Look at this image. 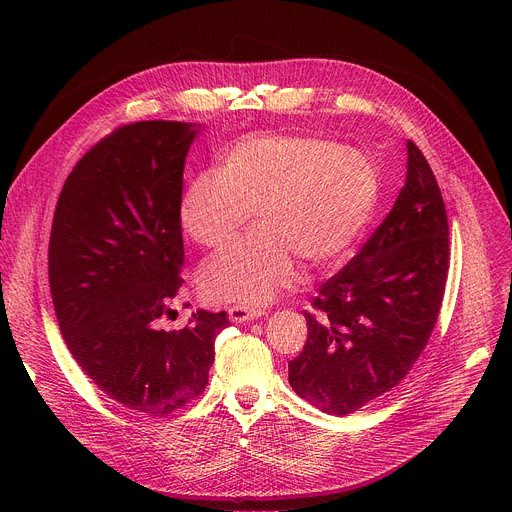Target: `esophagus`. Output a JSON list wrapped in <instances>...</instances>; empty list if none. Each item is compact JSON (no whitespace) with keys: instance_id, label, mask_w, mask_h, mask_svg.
<instances>
[{"instance_id":"1","label":"esophagus","mask_w":512,"mask_h":512,"mask_svg":"<svg viewBox=\"0 0 512 512\" xmlns=\"http://www.w3.org/2000/svg\"><path fill=\"white\" fill-rule=\"evenodd\" d=\"M261 314H265V310H261V308H253V306H245V304H233L231 308H229V318L233 320V322H249V320H253V318H259Z\"/></svg>"}]
</instances>
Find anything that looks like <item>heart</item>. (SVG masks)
Instances as JSON below:
<instances>
[{
  "label": "heart",
  "mask_w": 512,
  "mask_h": 512,
  "mask_svg": "<svg viewBox=\"0 0 512 512\" xmlns=\"http://www.w3.org/2000/svg\"><path fill=\"white\" fill-rule=\"evenodd\" d=\"M381 198L377 164L318 135L259 133L237 139L223 164L196 174L180 198V225L204 249L257 231L200 271L204 296L257 306L298 275L336 263L371 223Z\"/></svg>",
  "instance_id": "1"
}]
</instances>
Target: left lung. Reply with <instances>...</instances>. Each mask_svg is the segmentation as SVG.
<instances>
[{
	"mask_svg": "<svg viewBox=\"0 0 512 512\" xmlns=\"http://www.w3.org/2000/svg\"><path fill=\"white\" fill-rule=\"evenodd\" d=\"M450 229L435 176L407 141V178L391 212L304 312L308 340L289 385L330 415H348L397 387L440 314Z\"/></svg>",
	"mask_w": 512,
	"mask_h": 512,
	"instance_id": "8db88e82",
	"label": "left lung"
}]
</instances>
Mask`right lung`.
Wrapping results in <instances>:
<instances>
[{"mask_svg":"<svg viewBox=\"0 0 512 512\" xmlns=\"http://www.w3.org/2000/svg\"><path fill=\"white\" fill-rule=\"evenodd\" d=\"M196 129L137 121L105 135L72 168L56 202L48 281L60 334L85 375L113 401L168 417L208 385L227 312L174 314L182 287L180 198Z\"/></svg>","mask_w":512,"mask_h":512,"instance_id":"obj_1","label":"right lung"}]
</instances>
